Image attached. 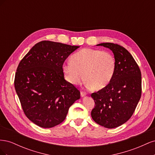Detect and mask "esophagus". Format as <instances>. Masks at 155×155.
<instances>
[{
  "label": "esophagus",
  "mask_w": 155,
  "mask_h": 155,
  "mask_svg": "<svg viewBox=\"0 0 155 155\" xmlns=\"http://www.w3.org/2000/svg\"><path fill=\"white\" fill-rule=\"evenodd\" d=\"M86 94H87L85 93V92H81V97H84V96H86Z\"/></svg>",
  "instance_id": "1"
}]
</instances>
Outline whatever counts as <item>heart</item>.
<instances>
[{
    "label": "heart",
    "mask_w": 155,
    "mask_h": 155,
    "mask_svg": "<svg viewBox=\"0 0 155 155\" xmlns=\"http://www.w3.org/2000/svg\"><path fill=\"white\" fill-rule=\"evenodd\" d=\"M116 70V61L109 51L84 48L73 54L70 61L64 63L63 70L66 78L74 85L84 79L88 88L98 91L109 85Z\"/></svg>",
    "instance_id": "heart-1"
}]
</instances>
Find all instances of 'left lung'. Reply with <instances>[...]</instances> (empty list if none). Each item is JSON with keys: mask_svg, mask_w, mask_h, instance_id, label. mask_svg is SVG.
<instances>
[{"mask_svg": "<svg viewBox=\"0 0 155 155\" xmlns=\"http://www.w3.org/2000/svg\"><path fill=\"white\" fill-rule=\"evenodd\" d=\"M96 46L112 51L116 70L109 85L92 94L96 105L91 116L104 127L116 128L130 119L138 105L142 94L141 72L133 56L122 46L111 43Z\"/></svg>", "mask_w": 155, "mask_h": 155, "instance_id": "1", "label": "left lung"}]
</instances>
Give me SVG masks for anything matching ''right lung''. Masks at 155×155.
Segmentation results:
<instances>
[{"label": "right lung", "mask_w": 155, "mask_h": 155, "mask_svg": "<svg viewBox=\"0 0 155 155\" xmlns=\"http://www.w3.org/2000/svg\"><path fill=\"white\" fill-rule=\"evenodd\" d=\"M79 48L43 41L35 45L21 61L15 88L25 114L43 128H51L66 118L69 108L80 98V92L64 79L63 64Z\"/></svg>", "instance_id": "1"}]
</instances>
